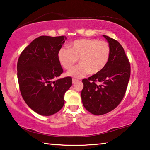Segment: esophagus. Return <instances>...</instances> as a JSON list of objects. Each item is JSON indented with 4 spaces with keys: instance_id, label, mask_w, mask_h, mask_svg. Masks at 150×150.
<instances>
[{
    "instance_id": "34e87169",
    "label": "esophagus",
    "mask_w": 150,
    "mask_h": 150,
    "mask_svg": "<svg viewBox=\"0 0 150 150\" xmlns=\"http://www.w3.org/2000/svg\"><path fill=\"white\" fill-rule=\"evenodd\" d=\"M78 81H78L77 79H72V83H73V84H75L76 83H77Z\"/></svg>"
}]
</instances>
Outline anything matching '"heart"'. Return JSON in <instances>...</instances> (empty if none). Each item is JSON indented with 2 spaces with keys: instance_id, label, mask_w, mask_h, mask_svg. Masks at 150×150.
<instances>
[{
  "instance_id": "1",
  "label": "heart",
  "mask_w": 150,
  "mask_h": 150,
  "mask_svg": "<svg viewBox=\"0 0 150 150\" xmlns=\"http://www.w3.org/2000/svg\"><path fill=\"white\" fill-rule=\"evenodd\" d=\"M110 51V46L106 41L81 39L74 41L69 48H61L58 52V59L66 69H71L79 59L80 64L67 71V75L82 78L88 73L100 72L107 64Z\"/></svg>"
}]
</instances>
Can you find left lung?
Segmentation results:
<instances>
[{"instance_id": "8db88e82", "label": "left lung", "mask_w": 150, "mask_h": 150, "mask_svg": "<svg viewBox=\"0 0 150 150\" xmlns=\"http://www.w3.org/2000/svg\"><path fill=\"white\" fill-rule=\"evenodd\" d=\"M110 46L107 64L100 72L83 80V104L96 115H102L115 108L126 93L130 76V65L124 48L117 41L103 35Z\"/></svg>"}]
</instances>
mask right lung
<instances>
[{"instance_id":"1","label":"right lung","mask_w":150,"mask_h":150,"mask_svg":"<svg viewBox=\"0 0 150 150\" xmlns=\"http://www.w3.org/2000/svg\"><path fill=\"white\" fill-rule=\"evenodd\" d=\"M67 38L40 36L22 51L17 64L22 96L37 113L50 116L64 105L65 93L72 85L71 77L55 80L63 73L58 52Z\"/></svg>"}]
</instances>
